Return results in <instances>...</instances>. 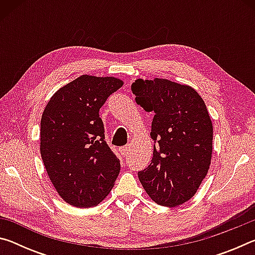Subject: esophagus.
I'll return each mask as SVG.
<instances>
[{"mask_svg": "<svg viewBox=\"0 0 255 255\" xmlns=\"http://www.w3.org/2000/svg\"><path fill=\"white\" fill-rule=\"evenodd\" d=\"M129 150V145H126V146H123L122 148H120V152H122L123 155H126L128 153Z\"/></svg>", "mask_w": 255, "mask_h": 255, "instance_id": "obj_1", "label": "esophagus"}]
</instances>
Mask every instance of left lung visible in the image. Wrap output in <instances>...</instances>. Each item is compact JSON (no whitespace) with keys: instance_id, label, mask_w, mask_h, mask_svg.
Here are the masks:
<instances>
[{"instance_id":"1","label":"left lung","mask_w":255,"mask_h":255,"mask_svg":"<svg viewBox=\"0 0 255 255\" xmlns=\"http://www.w3.org/2000/svg\"><path fill=\"white\" fill-rule=\"evenodd\" d=\"M131 91L137 105L154 112L153 158L138 179L156 204L182 205L195 196L211 161L213 124L205 102L191 86L165 79H138Z\"/></svg>"}]
</instances>
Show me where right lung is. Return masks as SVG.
<instances>
[{"label":"right lung","mask_w":255,"mask_h":255,"mask_svg":"<svg viewBox=\"0 0 255 255\" xmlns=\"http://www.w3.org/2000/svg\"><path fill=\"white\" fill-rule=\"evenodd\" d=\"M123 84L111 76L82 75L60 88L45 108L41 158L56 191L72 206L98 205L119 174V158L105 140L99 111Z\"/></svg>","instance_id":"add662e5"}]
</instances>
